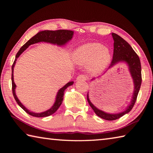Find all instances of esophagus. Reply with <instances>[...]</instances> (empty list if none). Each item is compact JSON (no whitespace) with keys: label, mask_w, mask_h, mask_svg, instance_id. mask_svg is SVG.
Instances as JSON below:
<instances>
[{"label":"esophagus","mask_w":153,"mask_h":153,"mask_svg":"<svg viewBox=\"0 0 153 153\" xmlns=\"http://www.w3.org/2000/svg\"><path fill=\"white\" fill-rule=\"evenodd\" d=\"M87 79V77L85 75H79V76L77 77V81L78 82H82V81H85Z\"/></svg>","instance_id":"34e87169"}]
</instances>
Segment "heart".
I'll return each instance as SVG.
<instances>
[{
  "label": "heart",
  "instance_id": "obj_1",
  "mask_svg": "<svg viewBox=\"0 0 153 153\" xmlns=\"http://www.w3.org/2000/svg\"><path fill=\"white\" fill-rule=\"evenodd\" d=\"M111 56L109 49L99 43H89L78 47L73 54V60L79 65L88 64L93 73H99L109 64Z\"/></svg>",
  "mask_w": 153,
  "mask_h": 153
}]
</instances>
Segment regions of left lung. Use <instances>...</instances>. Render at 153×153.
<instances>
[{"label":"left lung","instance_id":"1","mask_svg":"<svg viewBox=\"0 0 153 153\" xmlns=\"http://www.w3.org/2000/svg\"><path fill=\"white\" fill-rule=\"evenodd\" d=\"M112 36L114 39V54L113 58L110 64L109 68H112L114 65L120 62H124L127 64L129 68V71L130 72L133 82L134 84V91L133 93L132 98L129 105L127 106L124 111L116 113L110 114L99 110L91 102L89 97V93H87V101L89 105L94 110L96 114L104 120H115L121 118L122 116L125 115L131 111V110L134 107L136 100H137V95L140 89L141 85V66L140 60L138 55L136 54L135 52L133 49L128 42L126 41L123 38H122L118 35L116 33H112ZM108 68V69H109Z\"/></svg>","mask_w":153,"mask_h":153}]
</instances>
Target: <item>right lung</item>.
Segmentation results:
<instances>
[{"instance_id": "right-lung-1", "label": "right lung", "mask_w": 153, "mask_h": 153, "mask_svg": "<svg viewBox=\"0 0 153 153\" xmlns=\"http://www.w3.org/2000/svg\"><path fill=\"white\" fill-rule=\"evenodd\" d=\"M74 31L70 30H56V31H50V30H45L41 31L37 33L36 35L31 37L30 40H29L26 43L24 44L23 46L20 48V49L18 52V53L16 55V58L12 64V93L13 95H14V99L17 102L18 105L21 107V108L26 112L29 114L34 116V117H47L48 116H51L54 114L55 112L59 108L61 104L62 103L63 98H64V91L66 90L68 87L70 85H72L74 82H70L67 83L64 87H62L61 89L58 90L57 93V95L56 97V99H55V102L53 106L51 107L50 109H48L46 111L40 112V113H35L33 112H31L27 108H25V106L23 105V104L19 101V100L16 95V85L14 81V68L17 60L18 58L20 56L21 54L24 51L26 50V48L30 46L31 45H33L35 43H39V42H46V43H49L53 45H56L58 46H63V45H66L68 41H70L73 37Z\"/></svg>"}]
</instances>
